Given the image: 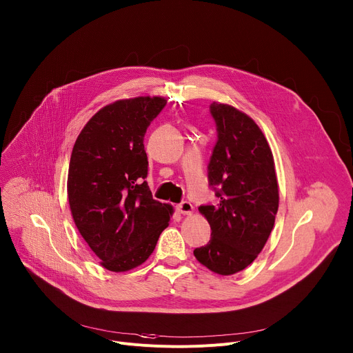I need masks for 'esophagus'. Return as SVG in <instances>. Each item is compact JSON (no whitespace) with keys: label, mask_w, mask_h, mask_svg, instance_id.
I'll return each mask as SVG.
<instances>
[{"label":"esophagus","mask_w":353,"mask_h":353,"mask_svg":"<svg viewBox=\"0 0 353 353\" xmlns=\"http://www.w3.org/2000/svg\"><path fill=\"white\" fill-rule=\"evenodd\" d=\"M177 210L180 214H184V215H190L191 212H193V204H191L190 201H181L179 205H177Z\"/></svg>","instance_id":"34e87169"}]
</instances>
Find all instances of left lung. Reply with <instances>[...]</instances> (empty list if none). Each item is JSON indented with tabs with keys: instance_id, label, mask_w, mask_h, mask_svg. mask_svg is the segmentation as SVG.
Returning a JSON list of instances; mask_svg holds the SVG:
<instances>
[{
	"instance_id": "left-lung-1",
	"label": "left lung",
	"mask_w": 353,
	"mask_h": 353,
	"mask_svg": "<svg viewBox=\"0 0 353 353\" xmlns=\"http://www.w3.org/2000/svg\"><path fill=\"white\" fill-rule=\"evenodd\" d=\"M218 141L208 163V183L219 199L199 211L211 239L194 249L196 259L216 274L248 268L262 252L274 225L279 185L272 149L256 122L228 104L212 103Z\"/></svg>"
}]
</instances>
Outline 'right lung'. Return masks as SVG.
I'll return each instance as SVG.
<instances>
[{
    "mask_svg": "<svg viewBox=\"0 0 353 353\" xmlns=\"http://www.w3.org/2000/svg\"><path fill=\"white\" fill-rule=\"evenodd\" d=\"M163 97L119 100L101 108L73 146L68 197L80 235L111 272H128L152 254L173 207L153 200L143 138Z\"/></svg>",
    "mask_w": 353,
    "mask_h": 353,
    "instance_id": "add662e5",
    "label": "right lung"
}]
</instances>
